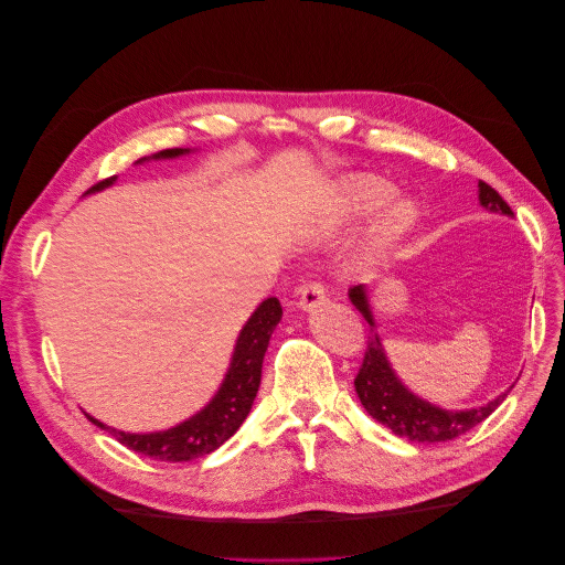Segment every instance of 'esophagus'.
I'll return each mask as SVG.
<instances>
[{
  "mask_svg": "<svg viewBox=\"0 0 565 565\" xmlns=\"http://www.w3.org/2000/svg\"><path fill=\"white\" fill-rule=\"evenodd\" d=\"M324 301H328V295H324V287L320 282H309V285L301 287L299 309L313 311V309H320Z\"/></svg>",
  "mask_w": 565,
  "mask_h": 565,
  "instance_id": "esophagus-1",
  "label": "esophagus"
}]
</instances>
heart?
<instances>
[{
	"instance_id": "obj_1",
	"label": "heart",
	"mask_w": 565,
	"mask_h": 565,
	"mask_svg": "<svg viewBox=\"0 0 565 565\" xmlns=\"http://www.w3.org/2000/svg\"><path fill=\"white\" fill-rule=\"evenodd\" d=\"M388 193H391L388 183L380 179H358L349 185L347 200L353 212H367V210L380 207V204L388 198ZM413 218H415V204L401 200L386 212L380 231L382 235H396L413 224Z\"/></svg>"
}]
</instances>
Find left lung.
I'll return each instance as SVG.
<instances>
[{
	"label": "left lung",
	"mask_w": 565,
	"mask_h": 565,
	"mask_svg": "<svg viewBox=\"0 0 565 565\" xmlns=\"http://www.w3.org/2000/svg\"><path fill=\"white\" fill-rule=\"evenodd\" d=\"M478 200H481L483 207L490 212L514 214L509 204L502 200V195L486 181L478 183ZM349 297L355 309L361 311L363 318L374 328L365 287L363 285L351 287ZM353 384H355L358 398H361L363 407L367 409V415H372V419L388 426L396 436L417 440V443H443V440L465 436L467 431L473 429V426L488 419L507 398V393H502L500 398L490 401L483 407L459 409V413H452V409H440L431 403H426L417 398L415 393H409L401 384L396 374H393L377 334L367 337L363 365L358 370Z\"/></svg>",
	"instance_id": "left-lung-1"
}]
</instances>
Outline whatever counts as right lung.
Masks as SVG:
<instances>
[{
	"instance_id": "1",
	"label": "right lung",
	"mask_w": 565,
	"mask_h": 565,
	"mask_svg": "<svg viewBox=\"0 0 565 565\" xmlns=\"http://www.w3.org/2000/svg\"><path fill=\"white\" fill-rule=\"evenodd\" d=\"M183 148H167L160 150L156 158H177L183 156ZM146 160V158H143ZM139 160V162H143ZM117 177H108L104 181L94 183L87 193L104 191ZM282 318V306L276 297L266 299L259 309L252 313L247 324L237 337L233 363L224 384L212 398V403L191 417L188 422L174 426V429L158 431V434H125L117 429H108L106 424L89 417L100 429H108L122 446L134 452H141L158 461H191L214 452L218 446L241 429V424L249 415V407L256 398V391L262 384V363L264 353L268 349V339L276 330V324Z\"/></svg>"
}]
</instances>
